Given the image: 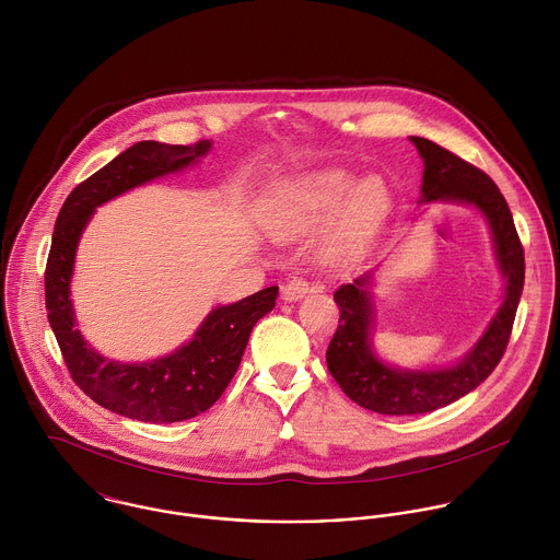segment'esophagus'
I'll return each instance as SVG.
<instances>
[{"mask_svg":"<svg viewBox=\"0 0 560 560\" xmlns=\"http://www.w3.org/2000/svg\"><path fill=\"white\" fill-rule=\"evenodd\" d=\"M308 289H311L308 280L295 276V278H291V280L282 287V298L289 300V302H293V300H300Z\"/></svg>","mask_w":560,"mask_h":560,"instance_id":"obj_1","label":"esophagus"}]
</instances>
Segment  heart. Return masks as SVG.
<instances>
[{"label": "heart", "instance_id": "heart-1", "mask_svg": "<svg viewBox=\"0 0 560 560\" xmlns=\"http://www.w3.org/2000/svg\"><path fill=\"white\" fill-rule=\"evenodd\" d=\"M387 206V192L376 179H359L341 168L306 173L278 190L269 206V228L280 238L322 228L337 212L330 238L332 256L354 254L376 228Z\"/></svg>", "mask_w": 560, "mask_h": 560}]
</instances>
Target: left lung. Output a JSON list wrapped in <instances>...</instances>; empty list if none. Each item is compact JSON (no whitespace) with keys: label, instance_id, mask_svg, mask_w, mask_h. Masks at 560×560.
<instances>
[{"label":"left lung","instance_id":"left-lung-1","mask_svg":"<svg viewBox=\"0 0 560 560\" xmlns=\"http://www.w3.org/2000/svg\"><path fill=\"white\" fill-rule=\"evenodd\" d=\"M411 142L424 160L422 201H464L486 214L505 276V298L483 337L459 365L438 372H400L383 365L368 346L372 311L365 287L370 276L341 284L332 295L341 315L326 350V363L350 400L385 416L440 409L486 381L508 348L525 276L523 245L497 184L483 171L431 140L411 138Z\"/></svg>","mask_w":560,"mask_h":560}]
</instances>
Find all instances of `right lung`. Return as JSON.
<instances>
[{
  "label": "right lung",
  "mask_w": 560,
  "mask_h": 560,
  "mask_svg": "<svg viewBox=\"0 0 560 560\" xmlns=\"http://www.w3.org/2000/svg\"><path fill=\"white\" fill-rule=\"evenodd\" d=\"M210 149L197 144L138 142L66 199L46 262V311L72 381L98 405L144 422H179L210 409L238 370L254 324L276 306L278 287H267L236 304L214 308L195 339L153 363H116L92 350L74 328L70 276L74 252L92 212L153 177L186 168Z\"/></svg>",
  "instance_id": "right-lung-1"
}]
</instances>
